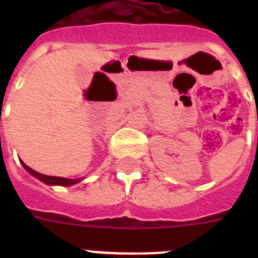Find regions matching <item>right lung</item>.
Listing matches in <instances>:
<instances>
[{"label":"right lung","instance_id":"add662e5","mask_svg":"<svg viewBox=\"0 0 258 258\" xmlns=\"http://www.w3.org/2000/svg\"><path fill=\"white\" fill-rule=\"evenodd\" d=\"M22 166L25 167L26 171H29L30 174L36 178H38L40 180H42L44 183L46 184H60V186H71V184H75L80 182L82 178H78V179H68V178H61V176H49V175H44V174H40V172L34 171L33 169H30L29 166H26L24 162L21 161Z\"/></svg>","mask_w":258,"mask_h":258}]
</instances>
